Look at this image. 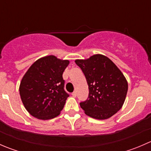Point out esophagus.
I'll use <instances>...</instances> for the list:
<instances>
[{"instance_id": "34e87169", "label": "esophagus", "mask_w": 151, "mask_h": 151, "mask_svg": "<svg viewBox=\"0 0 151 151\" xmlns=\"http://www.w3.org/2000/svg\"><path fill=\"white\" fill-rule=\"evenodd\" d=\"M71 95H72L73 97H76V96H77V93L74 91V92H73L72 93H71Z\"/></svg>"}]
</instances>
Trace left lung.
Wrapping results in <instances>:
<instances>
[{"label":"left lung","instance_id":"left-lung-1","mask_svg":"<svg viewBox=\"0 0 151 151\" xmlns=\"http://www.w3.org/2000/svg\"><path fill=\"white\" fill-rule=\"evenodd\" d=\"M88 85V99L80 103L85 114L104 120L122 107L128 91V83L115 63L102 55H94L87 60H76Z\"/></svg>","mask_w":151,"mask_h":151}]
</instances>
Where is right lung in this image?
<instances>
[{
	"label": "right lung",
	"mask_w": 151,
	"mask_h": 151,
	"mask_svg": "<svg viewBox=\"0 0 151 151\" xmlns=\"http://www.w3.org/2000/svg\"><path fill=\"white\" fill-rule=\"evenodd\" d=\"M67 60L49 55L36 60L22 77L19 94L25 109L41 120L52 119L63 109L69 94L64 90L63 73Z\"/></svg>",
	"instance_id": "obj_1"
}]
</instances>
